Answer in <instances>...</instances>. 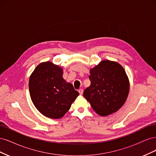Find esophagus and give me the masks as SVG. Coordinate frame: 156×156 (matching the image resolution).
<instances>
[{"label": "esophagus", "instance_id": "1", "mask_svg": "<svg viewBox=\"0 0 156 156\" xmlns=\"http://www.w3.org/2000/svg\"><path fill=\"white\" fill-rule=\"evenodd\" d=\"M79 94H80V95H82L83 93V90L82 88H80V89L79 90Z\"/></svg>", "mask_w": 156, "mask_h": 156}]
</instances>
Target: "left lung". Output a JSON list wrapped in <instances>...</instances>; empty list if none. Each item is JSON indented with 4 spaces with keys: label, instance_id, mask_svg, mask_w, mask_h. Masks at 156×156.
I'll return each mask as SVG.
<instances>
[{
    "label": "left lung",
    "instance_id": "8db88e82",
    "mask_svg": "<svg viewBox=\"0 0 156 156\" xmlns=\"http://www.w3.org/2000/svg\"><path fill=\"white\" fill-rule=\"evenodd\" d=\"M91 84L83 92L98 115L106 116L116 112L125 103L129 91L126 71L115 61L102 60L90 69Z\"/></svg>",
    "mask_w": 156,
    "mask_h": 156
}]
</instances>
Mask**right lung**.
Masks as SVG:
<instances>
[{
    "label": "right lung",
    "mask_w": 156,
    "mask_h": 156,
    "mask_svg": "<svg viewBox=\"0 0 156 156\" xmlns=\"http://www.w3.org/2000/svg\"><path fill=\"white\" fill-rule=\"evenodd\" d=\"M62 75V68L48 61L37 65L29 78L32 103L40 112L50 119L62 118L79 95Z\"/></svg>",
    "instance_id": "add662e5"
}]
</instances>
